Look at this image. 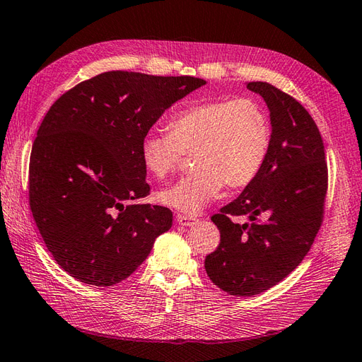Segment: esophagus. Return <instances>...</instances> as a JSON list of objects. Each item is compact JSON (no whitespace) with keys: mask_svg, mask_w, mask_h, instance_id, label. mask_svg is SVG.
<instances>
[{"mask_svg":"<svg viewBox=\"0 0 362 362\" xmlns=\"http://www.w3.org/2000/svg\"><path fill=\"white\" fill-rule=\"evenodd\" d=\"M175 221H177L179 225L182 226H192L194 223H196L197 218L192 217V216H183V214H177L175 216Z\"/></svg>","mask_w":362,"mask_h":362,"instance_id":"esophagus-1","label":"esophagus"}]
</instances>
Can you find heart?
I'll return each mask as SVG.
<instances>
[{
    "mask_svg": "<svg viewBox=\"0 0 362 362\" xmlns=\"http://www.w3.org/2000/svg\"><path fill=\"white\" fill-rule=\"evenodd\" d=\"M264 107L251 98L199 102L174 115L168 134L148 133L141 142L145 170L163 179L192 153L196 171L159 192L162 205L199 214L218 197L225 183L242 188L260 173L271 145Z\"/></svg>",
    "mask_w": 362,
    "mask_h": 362,
    "instance_id": "heart-1",
    "label": "heart"
}]
</instances>
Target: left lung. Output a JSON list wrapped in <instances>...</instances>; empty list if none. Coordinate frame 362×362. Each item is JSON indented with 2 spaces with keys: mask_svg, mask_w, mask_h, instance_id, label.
Returning a JSON list of instances; mask_svg holds the SVG:
<instances>
[{
  "mask_svg": "<svg viewBox=\"0 0 362 362\" xmlns=\"http://www.w3.org/2000/svg\"><path fill=\"white\" fill-rule=\"evenodd\" d=\"M271 116V145L255 179L212 216L220 245L206 255L211 281L229 295L251 296L280 283L317 237L327 192V163L317 124L298 100L267 82H247ZM267 214L266 222L256 216ZM233 215H247L238 226Z\"/></svg>",
  "mask_w": 362,
  "mask_h": 362,
  "instance_id": "left-lung-1",
  "label": "left lung"
}]
</instances>
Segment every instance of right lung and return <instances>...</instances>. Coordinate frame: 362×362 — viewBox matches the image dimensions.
I'll return each instance as SVG.
<instances>
[{
  "label": "right lung",
  "mask_w": 362,
  "mask_h": 362,
  "mask_svg": "<svg viewBox=\"0 0 362 362\" xmlns=\"http://www.w3.org/2000/svg\"><path fill=\"white\" fill-rule=\"evenodd\" d=\"M206 81L105 71L54 102L32 146L29 202L64 271L99 287L132 275L173 212L132 205L150 192L141 142L163 111Z\"/></svg>",
  "instance_id": "add662e5"
}]
</instances>
